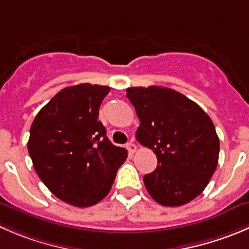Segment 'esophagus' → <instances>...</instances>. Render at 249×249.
Segmentation results:
<instances>
[{
	"instance_id": "obj_1",
	"label": "esophagus",
	"mask_w": 249,
	"mask_h": 249,
	"mask_svg": "<svg viewBox=\"0 0 249 249\" xmlns=\"http://www.w3.org/2000/svg\"><path fill=\"white\" fill-rule=\"evenodd\" d=\"M126 148L127 151H129V154H134L135 152H136V146H135L132 142H129V143L126 144Z\"/></svg>"
}]
</instances>
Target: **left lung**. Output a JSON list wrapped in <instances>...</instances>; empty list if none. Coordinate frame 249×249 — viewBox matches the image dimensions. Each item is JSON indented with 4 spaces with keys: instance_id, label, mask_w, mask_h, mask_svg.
I'll return each instance as SVG.
<instances>
[{
    "instance_id": "obj_1",
    "label": "left lung",
    "mask_w": 249,
    "mask_h": 249,
    "mask_svg": "<svg viewBox=\"0 0 249 249\" xmlns=\"http://www.w3.org/2000/svg\"><path fill=\"white\" fill-rule=\"evenodd\" d=\"M140 119L136 139L156 153V170L143 176L152 198L165 207L189 203L215 171L220 142L209 115L196 102L168 88L126 89Z\"/></svg>"
}]
</instances>
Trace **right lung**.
<instances>
[{
    "label": "right lung",
    "instance_id": "right-lung-1",
    "mask_svg": "<svg viewBox=\"0 0 249 249\" xmlns=\"http://www.w3.org/2000/svg\"><path fill=\"white\" fill-rule=\"evenodd\" d=\"M109 86L79 84L60 90L34 119L28 151L34 169L60 201L79 208L109 194L127 151L114 146L98 120Z\"/></svg>",
    "mask_w": 249,
    "mask_h": 249
}]
</instances>
